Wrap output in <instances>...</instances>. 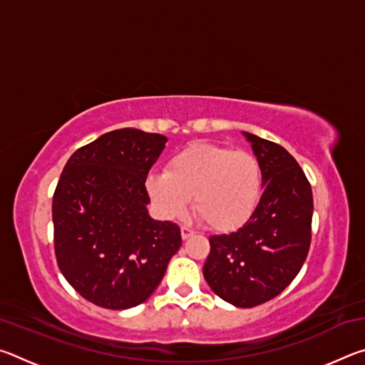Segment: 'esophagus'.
I'll return each instance as SVG.
<instances>
[{"mask_svg":"<svg viewBox=\"0 0 365 365\" xmlns=\"http://www.w3.org/2000/svg\"><path fill=\"white\" fill-rule=\"evenodd\" d=\"M195 232L193 230H191V228L190 227H182V238L183 240H187V238H190L191 237V235H193Z\"/></svg>","mask_w":365,"mask_h":365,"instance_id":"1","label":"esophagus"}]
</instances>
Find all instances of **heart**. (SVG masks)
Returning a JSON list of instances; mask_svg holds the SVG:
<instances>
[{"label": "heart", "instance_id": "b5f03b06", "mask_svg": "<svg viewBox=\"0 0 365 365\" xmlns=\"http://www.w3.org/2000/svg\"><path fill=\"white\" fill-rule=\"evenodd\" d=\"M145 187L160 217H180L193 196L201 219L215 230L232 232L255 214L262 170L248 151L193 143L169 159L168 170H151Z\"/></svg>", "mask_w": 365, "mask_h": 365}]
</instances>
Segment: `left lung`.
Returning a JSON list of instances; mask_svg holds the SVG:
<instances>
[{
	"label": "left lung",
	"instance_id": "obj_1",
	"mask_svg": "<svg viewBox=\"0 0 365 365\" xmlns=\"http://www.w3.org/2000/svg\"><path fill=\"white\" fill-rule=\"evenodd\" d=\"M262 170L264 193L237 232L212 235L202 275L212 292L237 307L280 294L298 275L311 246L312 190L285 148L243 132Z\"/></svg>",
	"mask_w": 365,
	"mask_h": 365
}]
</instances>
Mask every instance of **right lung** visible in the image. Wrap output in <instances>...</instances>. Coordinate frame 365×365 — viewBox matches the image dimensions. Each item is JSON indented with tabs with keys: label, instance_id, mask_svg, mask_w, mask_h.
Masks as SVG:
<instances>
[{
	"label": "right lung",
	"instance_id": "1",
	"mask_svg": "<svg viewBox=\"0 0 365 365\" xmlns=\"http://www.w3.org/2000/svg\"><path fill=\"white\" fill-rule=\"evenodd\" d=\"M168 138L138 128L101 135L72 154L53 196L59 270L96 306L135 307L163 280L180 228L148 214L146 177Z\"/></svg>",
	"mask_w": 365,
	"mask_h": 365
}]
</instances>
